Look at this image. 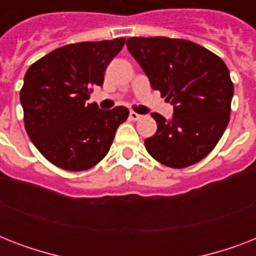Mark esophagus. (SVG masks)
I'll return each mask as SVG.
<instances>
[{
	"mask_svg": "<svg viewBox=\"0 0 256 256\" xmlns=\"http://www.w3.org/2000/svg\"><path fill=\"white\" fill-rule=\"evenodd\" d=\"M140 116H140V114H138V112H130V114H128V118H130L132 120H138Z\"/></svg>",
	"mask_w": 256,
	"mask_h": 256,
	"instance_id": "esophagus-1",
	"label": "esophagus"
}]
</instances>
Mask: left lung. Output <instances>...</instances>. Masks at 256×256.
Wrapping results in <instances>:
<instances>
[{
    "label": "left lung",
    "instance_id": "8db88e82",
    "mask_svg": "<svg viewBox=\"0 0 256 256\" xmlns=\"http://www.w3.org/2000/svg\"><path fill=\"white\" fill-rule=\"evenodd\" d=\"M126 46L152 88L174 104L171 120L152 114L158 128L144 140L148 152L172 168L198 164L230 120L234 85L226 64L206 48L179 38L132 37Z\"/></svg>",
    "mask_w": 256,
    "mask_h": 256
}]
</instances>
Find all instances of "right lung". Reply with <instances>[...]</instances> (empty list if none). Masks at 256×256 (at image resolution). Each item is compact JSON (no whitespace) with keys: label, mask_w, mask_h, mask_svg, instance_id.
<instances>
[{"label":"right lung","mask_w":256,"mask_h":256,"mask_svg":"<svg viewBox=\"0 0 256 256\" xmlns=\"http://www.w3.org/2000/svg\"><path fill=\"white\" fill-rule=\"evenodd\" d=\"M124 38L78 42L40 58L25 74L20 92L25 130L38 152L57 168H92L110 150L128 110H100L88 104L92 86H102L106 68Z\"/></svg>","instance_id":"right-lung-1"}]
</instances>
